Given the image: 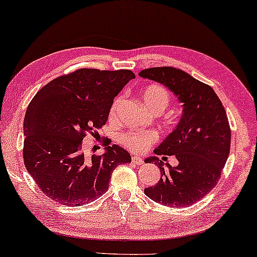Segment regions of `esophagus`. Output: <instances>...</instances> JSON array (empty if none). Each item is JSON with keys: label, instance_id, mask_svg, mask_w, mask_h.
<instances>
[{"label": "esophagus", "instance_id": "1", "mask_svg": "<svg viewBox=\"0 0 257 257\" xmlns=\"http://www.w3.org/2000/svg\"><path fill=\"white\" fill-rule=\"evenodd\" d=\"M132 163L136 164V165H138V166H140V165L144 164V160L140 157H132Z\"/></svg>", "mask_w": 257, "mask_h": 257}]
</instances>
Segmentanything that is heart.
<instances>
[{
	"label": "heart",
	"mask_w": 257,
	"mask_h": 257,
	"mask_svg": "<svg viewBox=\"0 0 257 257\" xmlns=\"http://www.w3.org/2000/svg\"><path fill=\"white\" fill-rule=\"evenodd\" d=\"M143 100L144 104L150 108L151 111L156 112V113H160L167 105L170 104L171 94L168 91L165 89L164 86L158 85V84H152V85L147 86L143 93ZM122 101L121 97H117L112 103L111 110H110V118H114L117 114V111L119 106H120ZM157 140V135L151 131H130L125 133L121 137V142L126 147L130 150L140 151L146 150L151 144Z\"/></svg>",
	"instance_id": "1"
}]
</instances>
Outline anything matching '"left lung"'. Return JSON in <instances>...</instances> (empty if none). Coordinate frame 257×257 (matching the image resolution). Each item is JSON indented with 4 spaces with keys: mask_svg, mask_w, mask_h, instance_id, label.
Wrapping results in <instances>:
<instances>
[{
    "mask_svg": "<svg viewBox=\"0 0 257 257\" xmlns=\"http://www.w3.org/2000/svg\"><path fill=\"white\" fill-rule=\"evenodd\" d=\"M140 77L163 84L182 105L180 120L154 150L157 156H174L172 167L153 156L145 159L159 167L161 178L146 196L174 208L191 206L206 196L220 180L229 156L230 127L222 103L207 84L182 70L163 66L145 69Z\"/></svg>",
    "mask_w": 257,
    "mask_h": 257,
    "instance_id": "obj_1",
    "label": "left lung"
}]
</instances>
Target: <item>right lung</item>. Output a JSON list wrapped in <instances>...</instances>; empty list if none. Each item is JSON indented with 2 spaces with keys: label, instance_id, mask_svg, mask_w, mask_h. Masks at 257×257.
<instances>
[{
  "label": "right lung",
  "instance_id": "right-lung-1",
  "mask_svg": "<svg viewBox=\"0 0 257 257\" xmlns=\"http://www.w3.org/2000/svg\"><path fill=\"white\" fill-rule=\"evenodd\" d=\"M135 78L130 70L79 69L35 94L24 115L23 158L48 198L70 207L87 205L107 191L118 165L131 163L127 151L110 146L108 139L101 156H86L82 145L86 133L105 125L114 97Z\"/></svg>",
  "mask_w": 257,
  "mask_h": 257
}]
</instances>
